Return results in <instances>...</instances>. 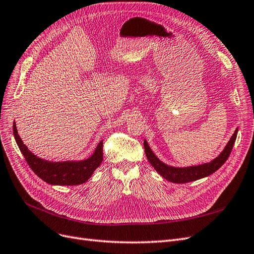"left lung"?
I'll list each match as a JSON object with an SVG mask.
<instances>
[{
    "mask_svg": "<svg viewBox=\"0 0 254 254\" xmlns=\"http://www.w3.org/2000/svg\"><path fill=\"white\" fill-rule=\"evenodd\" d=\"M237 131L238 128H236L233 135L231 136V139L229 140V142L225 146L224 150L219 153L218 157L212 160L209 163L188 167H174L171 165H167L158 159V157L153 153L146 140H144L145 153L149 161V163L153 166V168H155V170L167 181H171L174 183H188L191 181H196L198 179H201L204 178V177L212 175L226 162L230 156V153L232 151L233 145L237 136Z\"/></svg>",
    "mask_w": 254,
    "mask_h": 254,
    "instance_id": "1",
    "label": "left lung"
}]
</instances>
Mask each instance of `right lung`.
Returning a JSON list of instances; mask_svg holds the SVG:
<instances>
[{"mask_svg":"<svg viewBox=\"0 0 254 254\" xmlns=\"http://www.w3.org/2000/svg\"><path fill=\"white\" fill-rule=\"evenodd\" d=\"M13 135L29 167L39 178L52 186H77L87 182L103 161V141L98 143L93 155L86 160L51 162L35 156L28 150L18 134L14 122Z\"/></svg>","mask_w":254,"mask_h":254,"instance_id":"add662e5","label":"right lung"}]
</instances>
